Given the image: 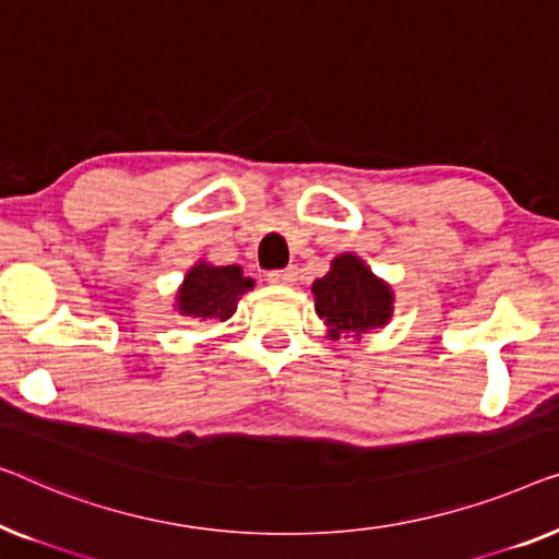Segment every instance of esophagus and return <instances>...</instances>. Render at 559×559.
Returning a JSON list of instances; mask_svg holds the SVG:
<instances>
[{"label": "esophagus", "mask_w": 559, "mask_h": 559, "mask_svg": "<svg viewBox=\"0 0 559 559\" xmlns=\"http://www.w3.org/2000/svg\"><path fill=\"white\" fill-rule=\"evenodd\" d=\"M296 278H298L296 269H283V271L269 273V281L273 283V286H294Z\"/></svg>", "instance_id": "esophagus-1"}]
</instances>
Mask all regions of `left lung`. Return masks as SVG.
<instances>
[{
	"label": "left lung",
	"instance_id": "obj_1",
	"mask_svg": "<svg viewBox=\"0 0 559 559\" xmlns=\"http://www.w3.org/2000/svg\"><path fill=\"white\" fill-rule=\"evenodd\" d=\"M311 290L329 340L367 334L392 319V288L352 253L336 255L326 276L313 281Z\"/></svg>",
	"mask_w": 559,
	"mask_h": 559
}]
</instances>
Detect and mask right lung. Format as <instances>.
Returning <instances> with one entry per match:
<instances>
[{
  "mask_svg": "<svg viewBox=\"0 0 559 559\" xmlns=\"http://www.w3.org/2000/svg\"><path fill=\"white\" fill-rule=\"evenodd\" d=\"M253 278L242 276L240 265H212L200 261L187 273L177 290V309L194 321L230 319L240 296L253 288Z\"/></svg>",
  "mask_w": 559,
  "mask_h": 559,
  "instance_id": "obj_1",
  "label": "right lung"
}]
</instances>
